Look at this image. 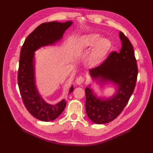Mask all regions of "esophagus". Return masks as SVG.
<instances>
[{"mask_svg":"<svg viewBox=\"0 0 153 153\" xmlns=\"http://www.w3.org/2000/svg\"><path fill=\"white\" fill-rule=\"evenodd\" d=\"M84 81H85V79L83 78V77H77V78L76 79V83L78 84V85H80V84H82L84 82Z\"/></svg>","mask_w":153,"mask_h":153,"instance_id":"obj_1","label":"esophagus"}]
</instances>
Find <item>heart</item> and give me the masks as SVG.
Listing matches in <instances>:
<instances>
[{
    "instance_id": "b5f03b06",
    "label": "heart",
    "mask_w": 153,
    "mask_h": 153,
    "mask_svg": "<svg viewBox=\"0 0 153 153\" xmlns=\"http://www.w3.org/2000/svg\"><path fill=\"white\" fill-rule=\"evenodd\" d=\"M92 47L87 57V62L91 66L96 67L105 60L111 47V43L107 39H100V35L97 33H89L81 38L78 44L79 51L89 49Z\"/></svg>"
}]
</instances>
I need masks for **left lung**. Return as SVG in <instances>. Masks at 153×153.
Masks as SVG:
<instances>
[{
  "instance_id": "1",
  "label": "left lung",
  "mask_w": 153,
  "mask_h": 153,
  "mask_svg": "<svg viewBox=\"0 0 153 153\" xmlns=\"http://www.w3.org/2000/svg\"><path fill=\"white\" fill-rule=\"evenodd\" d=\"M122 48L112 51L105 61L89 70L94 79L100 83L112 82L118 86L116 93L110 99L97 98L89 87L85 88V110L91 121L97 124L116 119L128 104L137 82L138 68L134 49L130 41L120 32Z\"/></svg>"
}]
</instances>
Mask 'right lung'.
Instances as JSON below:
<instances>
[{"label":"right lung","instance_id":"obj_1","mask_svg":"<svg viewBox=\"0 0 153 153\" xmlns=\"http://www.w3.org/2000/svg\"><path fill=\"white\" fill-rule=\"evenodd\" d=\"M72 24L51 22L41 24L25 39L22 45L19 60L18 83L23 102L31 114L38 120L49 122L56 119L66 105L65 99L52 105L41 98L35 87L34 52L41 47L53 45L60 40L64 31ZM71 86L70 93L73 91Z\"/></svg>","mask_w":153,"mask_h":153}]
</instances>
